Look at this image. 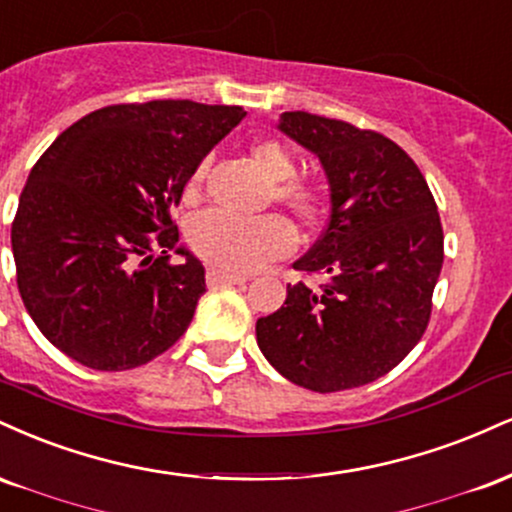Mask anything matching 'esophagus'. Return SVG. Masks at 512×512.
<instances>
[{
  "label": "esophagus",
  "instance_id": "esophagus-1",
  "mask_svg": "<svg viewBox=\"0 0 512 512\" xmlns=\"http://www.w3.org/2000/svg\"><path fill=\"white\" fill-rule=\"evenodd\" d=\"M208 285L210 287H227V285H242L246 282V278H239V275H230V273H222L218 268H210L208 270Z\"/></svg>",
  "mask_w": 512,
  "mask_h": 512
}]
</instances>
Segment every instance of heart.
<instances>
[{
	"label": "heart",
	"instance_id": "obj_1",
	"mask_svg": "<svg viewBox=\"0 0 512 512\" xmlns=\"http://www.w3.org/2000/svg\"><path fill=\"white\" fill-rule=\"evenodd\" d=\"M251 160L261 167L270 182L275 184L273 194L282 206H287L302 220H314L323 208V191L316 184L292 179L297 162L287 146L275 138H258L249 148ZM206 174V162L198 165L189 179V194L201 186ZM191 246L203 261L222 270V273H249L270 261L285 256L294 246V232L278 215L261 218H242L225 210H206L191 222Z\"/></svg>",
	"mask_w": 512,
	"mask_h": 512
}]
</instances>
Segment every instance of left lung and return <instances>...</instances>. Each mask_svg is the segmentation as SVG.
Segmentation results:
<instances>
[{
  "mask_svg": "<svg viewBox=\"0 0 512 512\" xmlns=\"http://www.w3.org/2000/svg\"><path fill=\"white\" fill-rule=\"evenodd\" d=\"M278 129L326 172L328 225L294 268L328 282L287 285L285 304L256 321L258 347L302 388L364 386L395 369L429 323L443 266L436 201L410 155L376 131L309 112H282Z\"/></svg>",
  "mask_w": 512,
  "mask_h": 512,
  "instance_id": "8db88e82",
  "label": "left lung"
}]
</instances>
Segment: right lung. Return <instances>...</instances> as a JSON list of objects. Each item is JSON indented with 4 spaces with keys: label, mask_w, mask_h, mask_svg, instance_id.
<instances>
[{
    "label": "right lung",
    "mask_w": 512,
    "mask_h": 512,
    "mask_svg": "<svg viewBox=\"0 0 512 512\" xmlns=\"http://www.w3.org/2000/svg\"><path fill=\"white\" fill-rule=\"evenodd\" d=\"M246 117L237 105L150 100L78 119L35 162L11 225L16 282L40 333L98 371L148 364L184 335L206 268L170 210ZM177 253L179 267L169 263Z\"/></svg>",
    "instance_id": "1"
}]
</instances>
